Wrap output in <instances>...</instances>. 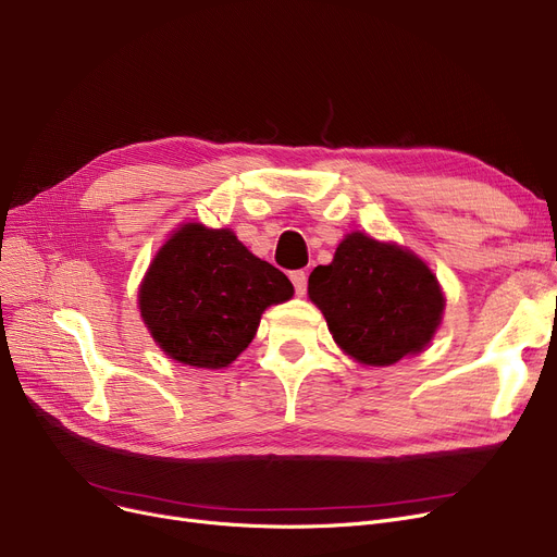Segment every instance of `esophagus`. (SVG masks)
Masks as SVG:
<instances>
[{
    "label": "esophagus",
    "instance_id": "obj_1",
    "mask_svg": "<svg viewBox=\"0 0 557 557\" xmlns=\"http://www.w3.org/2000/svg\"><path fill=\"white\" fill-rule=\"evenodd\" d=\"M290 282L296 286V296H305L307 294V273L305 271H294L290 273Z\"/></svg>",
    "mask_w": 557,
    "mask_h": 557
}]
</instances>
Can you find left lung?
I'll return each instance as SVG.
<instances>
[{"label":"left lung","instance_id":"8db88e82","mask_svg":"<svg viewBox=\"0 0 557 557\" xmlns=\"http://www.w3.org/2000/svg\"><path fill=\"white\" fill-rule=\"evenodd\" d=\"M309 298L334 341L366 366H391L422 352L445 307L443 290L413 252L352 232L330 267L309 275Z\"/></svg>","mask_w":557,"mask_h":557}]
</instances>
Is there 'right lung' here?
I'll list each match as a JSON object with an SVG mask.
<instances>
[{
    "label": "right lung",
    "mask_w": 557,
    "mask_h": 557,
    "mask_svg": "<svg viewBox=\"0 0 557 557\" xmlns=\"http://www.w3.org/2000/svg\"><path fill=\"white\" fill-rule=\"evenodd\" d=\"M290 296L288 277L230 230L187 223L153 259L139 309L171 359L214 370L244 352L263 309Z\"/></svg>",
    "instance_id": "add662e5"
}]
</instances>
